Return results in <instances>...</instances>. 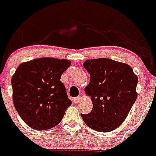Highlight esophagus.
Wrapping results in <instances>:
<instances>
[{
    "label": "esophagus",
    "instance_id": "1",
    "mask_svg": "<svg viewBox=\"0 0 156 156\" xmlns=\"http://www.w3.org/2000/svg\"><path fill=\"white\" fill-rule=\"evenodd\" d=\"M81 100H82V98L80 97V96H79V97H77L76 98H75L74 102H75V103H79V102Z\"/></svg>",
    "mask_w": 156,
    "mask_h": 156
}]
</instances>
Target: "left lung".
Returning a JSON list of instances; mask_svg holds the SVG:
<instances>
[{"label":"left lung","instance_id":"8db88e82","mask_svg":"<svg viewBox=\"0 0 156 156\" xmlns=\"http://www.w3.org/2000/svg\"><path fill=\"white\" fill-rule=\"evenodd\" d=\"M83 65L90 74L84 91L93 109L82 118L94 130L112 131L125 121L136 101L138 77L127 63L110 58L88 59Z\"/></svg>","mask_w":156,"mask_h":156}]
</instances>
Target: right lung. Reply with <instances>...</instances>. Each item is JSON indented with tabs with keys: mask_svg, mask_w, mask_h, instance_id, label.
<instances>
[{
	"mask_svg": "<svg viewBox=\"0 0 156 156\" xmlns=\"http://www.w3.org/2000/svg\"><path fill=\"white\" fill-rule=\"evenodd\" d=\"M71 65L65 58H38L22 63L11 79L13 101L30 127L49 129L60 122L72 105L60 77Z\"/></svg>",
	"mask_w": 156,
	"mask_h": 156,
	"instance_id": "1",
	"label": "right lung"
}]
</instances>
